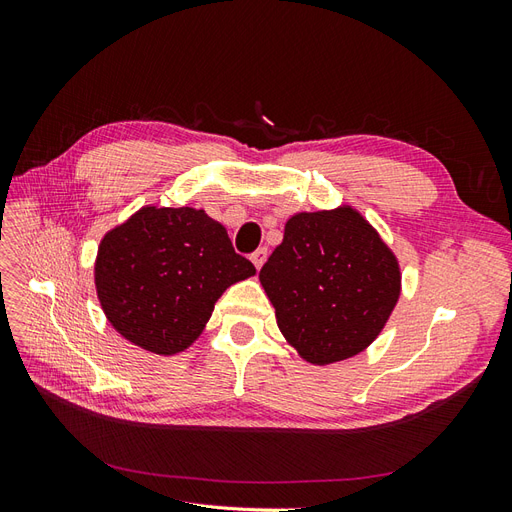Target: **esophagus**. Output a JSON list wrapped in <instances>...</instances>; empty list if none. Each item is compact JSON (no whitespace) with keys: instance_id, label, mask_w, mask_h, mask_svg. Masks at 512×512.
Wrapping results in <instances>:
<instances>
[{"instance_id":"obj_1","label":"esophagus","mask_w":512,"mask_h":512,"mask_svg":"<svg viewBox=\"0 0 512 512\" xmlns=\"http://www.w3.org/2000/svg\"><path fill=\"white\" fill-rule=\"evenodd\" d=\"M267 254H269V252H267V247H258V250L250 256V260L254 262V267H256V269H260L262 265H265Z\"/></svg>"}]
</instances>
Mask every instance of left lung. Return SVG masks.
I'll list each match as a JSON object with an SVG mask.
<instances>
[{
    "mask_svg": "<svg viewBox=\"0 0 512 512\" xmlns=\"http://www.w3.org/2000/svg\"><path fill=\"white\" fill-rule=\"evenodd\" d=\"M258 280L286 342L320 367L374 344L401 294L395 252L346 203L290 215Z\"/></svg>",
    "mask_w": 512,
    "mask_h": 512,
    "instance_id": "obj_1",
    "label": "left lung"
}]
</instances>
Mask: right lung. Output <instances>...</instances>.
Here are the masks:
<instances>
[{"label":"right lung","instance_id":"add662e5","mask_svg":"<svg viewBox=\"0 0 512 512\" xmlns=\"http://www.w3.org/2000/svg\"><path fill=\"white\" fill-rule=\"evenodd\" d=\"M256 275L205 209L145 205L98 245L94 284L111 327L151 354L173 356L205 331L232 284Z\"/></svg>","mask_w":512,"mask_h":512}]
</instances>
